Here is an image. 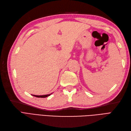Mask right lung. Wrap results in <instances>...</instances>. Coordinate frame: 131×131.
Wrapping results in <instances>:
<instances>
[{"label":"right lung","mask_w":131,"mask_h":131,"mask_svg":"<svg viewBox=\"0 0 131 131\" xmlns=\"http://www.w3.org/2000/svg\"><path fill=\"white\" fill-rule=\"evenodd\" d=\"M50 95H51V94H46V95H42V96H37V95H32V96H34L35 97H40V98H45V97H48Z\"/></svg>","instance_id":"right-lung-1"}]
</instances>
